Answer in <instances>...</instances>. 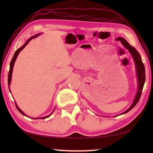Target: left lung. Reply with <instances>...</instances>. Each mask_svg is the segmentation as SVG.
Instances as JSON below:
<instances>
[{"label": "left lung", "instance_id": "left-lung-1", "mask_svg": "<svg viewBox=\"0 0 153 153\" xmlns=\"http://www.w3.org/2000/svg\"><path fill=\"white\" fill-rule=\"evenodd\" d=\"M116 40H120L121 42V44H122V45L125 46L127 49H128V50L129 51V53H130L131 54V55H132L134 62H135L136 65L137 74H138V83H139L138 91L137 92L133 104L131 105V107H129L128 110L126 111L125 112H123L122 113V114H124V113H128V111H129L131 109H132V108L135 107L136 105L139 101V99L140 98V96L142 94V89H143V87H144L145 79H146V76H145V67L143 63H142V61L140 55L138 52L137 51L135 48L129 45V44L127 42L124 38H117Z\"/></svg>", "mask_w": 153, "mask_h": 153}]
</instances>
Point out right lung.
Segmentation results:
<instances>
[{"label": "right lung", "mask_w": 153, "mask_h": 153, "mask_svg": "<svg viewBox=\"0 0 153 153\" xmlns=\"http://www.w3.org/2000/svg\"><path fill=\"white\" fill-rule=\"evenodd\" d=\"M38 35H36L35 36H33V37H32V38H30L29 40H28L26 42H25V44H24V45L22 46V47H21L20 48H18L17 50L16 51V52H15V54H14V55H13V59H12V60H11V63H10V69H9V75H8V85H9V86H10V83H11V76H12V72H13V65H14V63H15V60H16V59H17V56H18V55H19V53H20L21 51H22L23 49H24L25 47V46H26L27 44H28V42H30V41L32 39V38H35L36 36H37ZM9 90H10V88H9ZM15 106H16V107H17V110L19 111V112L22 114V115H25V116H27L26 115H25V113H24L22 112V111H21L19 108V107H17V104L16 103H15ZM52 114V113L50 114V115H48V116H46V117H40V118H38V119H45V118H47V117H48L49 116H50Z\"/></svg>", "instance_id": "right-lung-1"}]
</instances>
